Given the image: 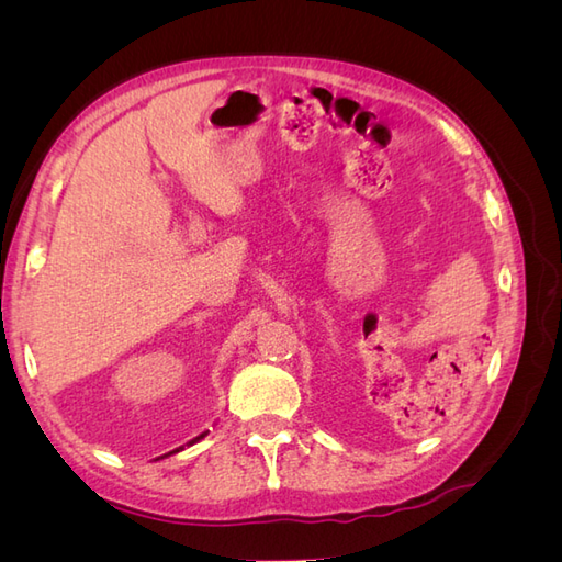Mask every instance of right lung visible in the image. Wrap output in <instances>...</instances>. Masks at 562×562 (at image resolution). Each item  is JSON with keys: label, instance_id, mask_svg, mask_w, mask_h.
Returning a JSON list of instances; mask_svg holds the SVG:
<instances>
[{"label": "right lung", "instance_id": "1", "mask_svg": "<svg viewBox=\"0 0 562 562\" xmlns=\"http://www.w3.org/2000/svg\"><path fill=\"white\" fill-rule=\"evenodd\" d=\"M203 436H206V434H201V436H196V438H194V440H190V443H187V446H194V443H196V440H201ZM180 450H182V448H178V450H173V452H168V454H176V452H180ZM168 454H164V457H168Z\"/></svg>", "mask_w": 562, "mask_h": 562}]
</instances>
